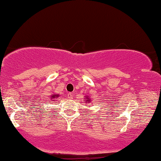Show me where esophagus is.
I'll return each instance as SVG.
<instances>
[{
	"mask_svg": "<svg viewBox=\"0 0 161 161\" xmlns=\"http://www.w3.org/2000/svg\"><path fill=\"white\" fill-rule=\"evenodd\" d=\"M67 97H68L69 99H72L73 97V94H71V93H69L68 95H67Z\"/></svg>",
	"mask_w": 161,
	"mask_h": 161,
	"instance_id": "esophagus-1",
	"label": "esophagus"
}]
</instances>
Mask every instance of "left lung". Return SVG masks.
<instances>
[{
    "label": "left lung",
    "instance_id": "left-lung-1",
    "mask_svg": "<svg viewBox=\"0 0 161 161\" xmlns=\"http://www.w3.org/2000/svg\"><path fill=\"white\" fill-rule=\"evenodd\" d=\"M86 101H87V102H91V99H90L89 98H88V97L86 98Z\"/></svg>",
    "mask_w": 161,
    "mask_h": 161
}]
</instances>
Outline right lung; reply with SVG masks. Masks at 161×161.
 I'll return each mask as SVG.
<instances>
[{
	"instance_id": "1",
	"label": "right lung",
	"mask_w": 161,
	"mask_h": 161,
	"mask_svg": "<svg viewBox=\"0 0 161 161\" xmlns=\"http://www.w3.org/2000/svg\"><path fill=\"white\" fill-rule=\"evenodd\" d=\"M59 94H52V96H51L52 97H51V99H53V100L52 101H55V98H58L59 97Z\"/></svg>"
}]
</instances>
